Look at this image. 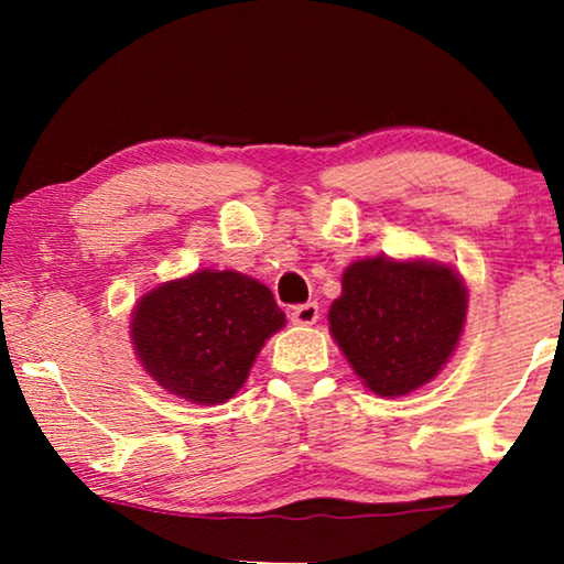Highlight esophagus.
<instances>
[{
  "instance_id": "obj_1",
  "label": "esophagus",
  "mask_w": 564,
  "mask_h": 564,
  "mask_svg": "<svg viewBox=\"0 0 564 564\" xmlns=\"http://www.w3.org/2000/svg\"><path fill=\"white\" fill-rule=\"evenodd\" d=\"M318 305L315 303H305V305H295L290 311V321L295 323V326H313L315 321H318Z\"/></svg>"
}]
</instances>
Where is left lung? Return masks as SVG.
<instances>
[{"instance_id":"obj_1","label":"left lung","mask_w":564,"mask_h":564,"mask_svg":"<svg viewBox=\"0 0 564 564\" xmlns=\"http://www.w3.org/2000/svg\"><path fill=\"white\" fill-rule=\"evenodd\" d=\"M467 288L452 267L426 259L369 257L346 267L328 311L330 336L380 398L434 380L457 349Z\"/></svg>"}]
</instances>
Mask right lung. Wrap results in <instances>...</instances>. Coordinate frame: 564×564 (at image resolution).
Instances as JSON below:
<instances>
[{
	"label": "right lung",
	"instance_id": "add662e5",
	"mask_svg": "<svg viewBox=\"0 0 564 564\" xmlns=\"http://www.w3.org/2000/svg\"><path fill=\"white\" fill-rule=\"evenodd\" d=\"M284 326L267 284L241 272H199L138 300L130 338L161 388L197 405H220L249 377L253 359Z\"/></svg>",
	"mask_w": 564,
	"mask_h": 564
}]
</instances>
